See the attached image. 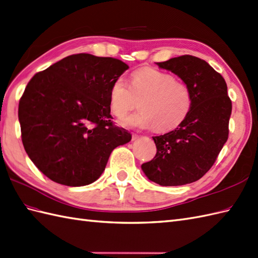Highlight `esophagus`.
<instances>
[{
  "label": "esophagus",
  "mask_w": 258,
  "mask_h": 258,
  "mask_svg": "<svg viewBox=\"0 0 258 258\" xmlns=\"http://www.w3.org/2000/svg\"><path fill=\"white\" fill-rule=\"evenodd\" d=\"M139 135H136V134H134L133 135V140H137V139H139Z\"/></svg>",
  "instance_id": "1"
}]
</instances>
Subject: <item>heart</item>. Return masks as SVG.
Listing matches in <instances>:
<instances>
[{"instance_id":"heart-1","label":"heart","mask_w":258,"mask_h":258,"mask_svg":"<svg viewBox=\"0 0 258 258\" xmlns=\"http://www.w3.org/2000/svg\"><path fill=\"white\" fill-rule=\"evenodd\" d=\"M141 102L143 110L125 117L120 123L128 128L159 131L176 128L189 114L192 105L191 91L173 74L156 69L144 68L131 77L130 86L122 78L116 79L109 90V106L112 114L123 117L136 109Z\"/></svg>"}]
</instances>
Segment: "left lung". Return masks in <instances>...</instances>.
I'll use <instances>...</instances> for the list:
<instances>
[{
  "label": "left lung",
  "mask_w": 258,
  "mask_h": 258,
  "mask_svg": "<svg viewBox=\"0 0 258 258\" xmlns=\"http://www.w3.org/2000/svg\"><path fill=\"white\" fill-rule=\"evenodd\" d=\"M156 64L184 81L192 105L176 129L153 137L156 154L141 168L161 186L190 184L209 171L228 140L232 111L228 86L221 74L197 56L185 54Z\"/></svg>",
  "instance_id": "1"
}]
</instances>
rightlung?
Here are the masks:
<instances>
[{
  "label": "right lung",
  "mask_w": 258,
  "mask_h": 258,
  "mask_svg": "<svg viewBox=\"0 0 258 258\" xmlns=\"http://www.w3.org/2000/svg\"><path fill=\"white\" fill-rule=\"evenodd\" d=\"M129 67L108 56L69 55L28 82L18 105L22 141L29 159L55 183L95 181L112 150L131 140L111 121L109 90Z\"/></svg>",
  "instance_id": "1"
}]
</instances>
